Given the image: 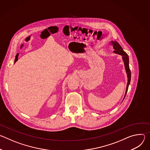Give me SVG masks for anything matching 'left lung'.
Wrapping results in <instances>:
<instances>
[{
    "label": "left lung",
    "mask_w": 150,
    "mask_h": 150,
    "mask_svg": "<svg viewBox=\"0 0 150 150\" xmlns=\"http://www.w3.org/2000/svg\"><path fill=\"white\" fill-rule=\"evenodd\" d=\"M112 45H113V49H115L113 52L122 56V59H123V60L124 62V65H125V70H126V74H127V86H126L125 95V97H124V98H125V97L126 96V94L127 93V91L128 87H129V85L130 82H131V71H130L129 67V57H128V55L126 54V53H125L123 51V49L122 48L120 45L118 43L117 41H112Z\"/></svg>",
    "instance_id": "left-lung-1"
}]
</instances>
